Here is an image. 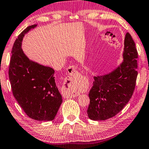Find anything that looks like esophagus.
I'll return each instance as SVG.
<instances>
[{"mask_svg":"<svg viewBox=\"0 0 149 149\" xmlns=\"http://www.w3.org/2000/svg\"><path fill=\"white\" fill-rule=\"evenodd\" d=\"M68 74L71 76H74V75L76 74V68L74 65H71L68 68ZM63 96L64 98H71V97H75V95L73 92H70L69 91L65 92L63 94Z\"/></svg>","mask_w":149,"mask_h":149,"instance_id":"obj_1","label":"esophagus"}]
</instances>
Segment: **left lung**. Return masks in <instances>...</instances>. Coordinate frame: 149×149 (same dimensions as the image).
Listing matches in <instances>:
<instances>
[{"label": "left lung", "instance_id": "1", "mask_svg": "<svg viewBox=\"0 0 149 149\" xmlns=\"http://www.w3.org/2000/svg\"><path fill=\"white\" fill-rule=\"evenodd\" d=\"M123 62L112 72L93 77L87 115L93 121H104L121 111L133 95L138 72L137 50L127 32L124 40Z\"/></svg>", "mask_w": 149, "mask_h": 149}]
</instances>
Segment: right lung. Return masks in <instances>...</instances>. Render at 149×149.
<instances>
[{
    "label": "right lung",
    "mask_w": 149,
    "mask_h": 149,
    "mask_svg": "<svg viewBox=\"0 0 149 149\" xmlns=\"http://www.w3.org/2000/svg\"><path fill=\"white\" fill-rule=\"evenodd\" d=\"M37 24L27 27L14 43L8 75L13 95L32 119L52 121L62 103L54 70L30 60L22 49L24 36Z\"/></svg>",
    "instance_id": "1"
}]
</instances>
